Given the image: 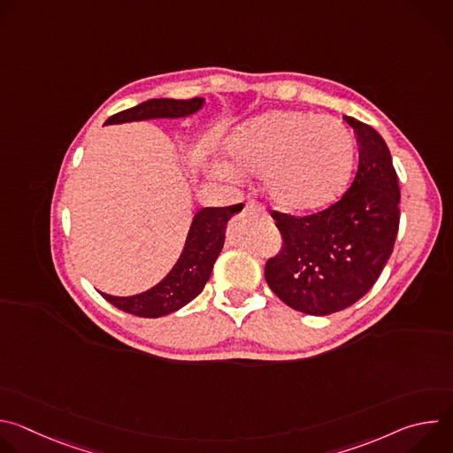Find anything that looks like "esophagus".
<instances>
[{
	"label": "esophagus",
	"instance_id": "1",
	"mask_svg": "<svg viewBox=\"0 0 453 453\" xmlns=\"http://www.w3.org/2000/svg\"><path fill=\"white\" fill-rule=\"evenodd\" d=\"M247 211H252V213H256V215L267 217V213H265V208H264L262 204H257V203H249V204H247Z\"/></svg>",
	"mask_w": 453,
	"mask_h": 453
}]
</instances>
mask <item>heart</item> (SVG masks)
I'll return each instance as SVG.
<instances>
[{
  "label": "heart",
  "instance_id": "obj_1",
  "mask_svg": "<svg viewBox=\"0 0 453 453\" xmlns=\"http://www.w3.org/2000/svg\"><path fill=\"white\" fill-rule=\"evenodd\" d=\"M227 163L219 173L240 179L262 175L267 199L280 210L308 213L332 204L346 186L353 140L346 125L303 111H271L256 116L227 138Z\"/></svg>",
  "mask_w": 453,
  "mask_h": 453
}]
</instances>
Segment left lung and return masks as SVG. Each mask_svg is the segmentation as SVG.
Wrapping results in <instances>:
<instances>
[{
	"label": "left lung",
	"instance_id": "left-lung-1",
	"mask_svg": "<svg viewBox=\"0 0 453 453\" xmlns=\"http://www.w3.org/2000/svg\"><path fill=\"white\" fill-rule=\"evenodd\" d=\"M358 143V170L342 199L308 217L273 211L283 247L267 262L271 290L308 315L341 311L369 292L391 257L400 186L389 147L367 123L344 116Z\"/></svg>",
	"mask_w": 453,
	"mask_h": 453
}]
</instances>
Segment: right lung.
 <instances>
[{
	"instance_id": "add662e5",
	"label": "right lung",
	"mask_w": 453,
	"mask_h": 453,
	"mask_svg": "<svg viewBox=\"0 0 453 453\" xmlns=\"http://www.w3.org/2000/svg\"><path fill=\"white\" fill-rule=\"evenodd\" d=\"M203 105L204 98H152L133 109L111 116L105 123L112 125L156 118H186L201 111ZM242 208L243 204L199 210L191 220L177 264L152 288L128 297L109 296L104 292L100 294L116 308L138 317L156 319L182 308L191 299H196L208 283L213 265L224 247L226 224L233 215L242 211Z\"/></svg>"
}]
</instances>
